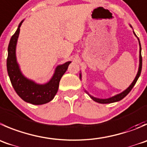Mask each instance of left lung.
Instances as JSON below:
<instances>
[{
    "label": "left lung",
    "instance_id": "1",
    "mask_svg": "<svg viewBox=\"0 0 147 147\" xmlns=\"http://www.w3.org/2000/svg\"><path fill=\"white\" fill-rule=\"evenodd\" d=\"M134 34H135V36H136V34H135L134 32ZM139 46H140V51H139V71H138L137 72V75H136V78H135L134 80L133 81V82H132L130 86L129 87V88H127V89L126 90H124L123 92H122L120 94H118V95H115V96L113 97H111V98H108V99H100V98H94V97L91 96V95H90V97L91 98H92V100H93L94 101H95V102H99V103H111V102H117V101H119L123 99L124 97H126V95H128V94L129 93V92H130L132 88H134V86L135 85V84H136V81H137L138 78H139V76H140L141 75V72H142V54H141V50H142V47H141V44H140V42H139ZM80 78H81V74L80 75Z\"/></svg>",
    "mask_w": 147,
    "mask_h": 147
}]
</instances>
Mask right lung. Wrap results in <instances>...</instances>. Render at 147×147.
<instances>
[{
    "mask_svg": "<svg viewBox=\"0 0 147 147\" xmlns=\"http://www.w3.org/2000/svg\"><path fill=\"white\" fill-rule=\"evenodd\" d=\"M23 21L19 24L8 45L7 70L11 84L21 99L34 105H42L53 99L57 92L61 78L67 71L71 62L57 66L52 79L45 85L36 84L25 78L20 71L16 57V47Z\"/></svg>",
    "mask_w": 147,
    "mask_h": 147,
    "instance_id": "1",
    "label": "right lung"
}]
</instances>
